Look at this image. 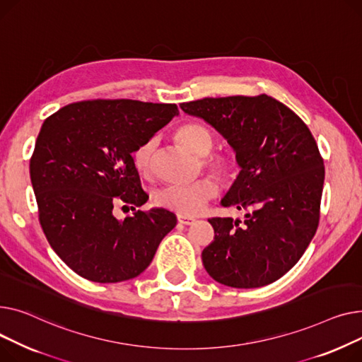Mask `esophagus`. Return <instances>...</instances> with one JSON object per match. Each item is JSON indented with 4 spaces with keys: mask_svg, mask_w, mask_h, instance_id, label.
Listing matches in <instances>:
<instances>
[{
    "mask_svg": "<svg viewBox=\"0 0 362 362\" xmlns=\"http://www.w3.org/2000/svg\"><path fill=\"white\" fill-rule=\"evenodd\" d=\"M194 218H189V216H182V215H178V222L181 223V225H191V223H194Z\"/></svg>",
    "mask_w": 362,
    "mask_h": 362,
    "instance_id": "34e87169",
    "label": "esophagus"
}]
</instances>
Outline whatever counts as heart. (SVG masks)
I'll use <instances>...</instances> for the list:
<instances>
[{"label": "heart", "mask_w": 362, "mask_h": 362, "mask_svg": "<svg viewBox=\"0 0 362 362\" xmlns=\"http://www.w3.org/2000/svg\"><path fill=\"white\" fill-rule=\"evenodd\" d=\"M175 140L187 148L188 152L197 156H204L210 152L214 146V136L202 124L188 122L181 125L175 132ZM155 144L152 140L143 143L136 148L133 153V163L136 171L141 177H147L152 173V159H153ZM204 166L218 178H228L235 166V159L230 153L215 152L209 153L203 159ZM218 184L214 178L204 177L189 185H169L155 194V203L159 207L173 210L182 216H193L204 207V204L216 197Z\"/></svg>", "instance_id": "obj_1"}]
</instances>
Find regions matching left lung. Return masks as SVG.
<instances>
[{
    "instance_id": "obj_1",
    "label": "left lung",
    "mask_w": 362,
    "mask_h": 362,
    "mask_svg": "<svg viewBox=\"0 0 362 362\" xmlns=\"http://www.w3.org/2000/svg\"><path fill=\"white\" fill-rule=\"evenodd\" d=\"M181 110L209 122L235 152L241 171L222 199L247 210L244 223L211 218L206 272L232 288H260L289 272L320 219L323 159L304 121L267 95L204 98Z\"/></svg>"
}]
</instances>
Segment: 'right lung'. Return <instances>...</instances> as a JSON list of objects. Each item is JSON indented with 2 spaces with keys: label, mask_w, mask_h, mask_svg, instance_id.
Wrapping results in <instances>:
<instances>
[{
  "label": "right lung",
  "mask_w": 362,
  "mask_h": 362,
  "mask_svg": "<svg viewBox=\"0 0 362 362\" xmlns=\"http://www.w3.org/2000/svg\"><path fill=\"white\" fill-rule=\"evenodd\" d=\"M178 114L175 103L95 99L64 106L42 124L30 159L39 222L58 257L81 278H136L177 225L169 210H136L148 196L133 153ZM117 202L132 204L135 214L118 221Z\"/></svg>",
  "instance_id": "add662e5"
}]
</instances>
